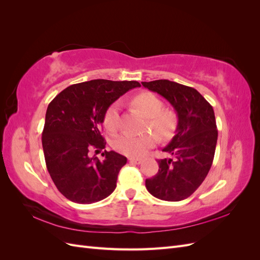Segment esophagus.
Returning <instances> with one entry per match:
<instances>
[{
    "instance_id": "1",
    "label": "esophagus",
    "mask_w": 260,
    "mask_h": 260,
    "mask_svg": "<svg viewBox=\"0 0 260 260\" xmlns=\"http://www.w3.org/2000/svg\"><path fill=\"white\" fill-rule=\"evenodd\" d=\"M129 161L130 162H133V164H141V162H142V159H140V158H132V157H130V158H129Z\"/></svg>"
}]
</instances>
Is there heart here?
I'll return each instance as SVG.
<instances>
[{"label": "heart", "mask_w": 260, "mask_h": 260, "mask_svg": "<svg viewBox=\"0 0 260 260\" xmlns=\"http://www.w3.org/2000/svg\"><path fill=\"white\" fill-rule=\"evenodd\" d=\"M132 105L142 113L146 118V130H153L156 133L146 132L141 136H133L129 133L117 137L113 141V146L117 152L130 157L143 156L149 148L157 143V137L161 141H168L175 136L178 129L179 119L175 111L164 108L162 101L151 92H142L132 100ZM120 106L118 102L107 108L104 115L105 129L115 133L119 129Z\"/></svg>", "instance_id": "1"}]
</instances>
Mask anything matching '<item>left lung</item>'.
Listing matches in <instances>:
<instances>
[{
	"label": "left lung",
	"mask_w": 260,
	"mask_h": 260,
	"mask_svg": "<svg viewBox=\"0 0 260 260\" xmlns=\"http://www.w3.org/2000/svg\"><path fill=\"white\" fill-rule=\"evenodd\" d=\"M175 108L179 124L175 137L162 148L174 158L158 162V172L146 179L147 191L155 198L179 202L187 199L205 180L214 160L218 131L212 106L191 86L166 79L142 82Z\"/></svg>",
	"instance_id": "left-lung-1"
}]
</instances>
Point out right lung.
Instances as JSON below:
<instances>
[{
    "mask_svg": "<svg viewBox=\"0 0 260 260\" xmlns=\"http://www.w3.org/2000/svg\"><path fill=\"white\" fill-rule=\"evenodd\" d=\"M139 86L138 81L91 80L68 86L49 104L42 132L45 164L57 190L69 201L92 204L114 192L127 158L105 151L100 160L90 151L105 148L100 130L107 108Z\"/></svg>",
    "mask_w": 260,
    "mask_h": 260,
    "instance_id": "1",
    "label": "right lung"
}]
</instances>
